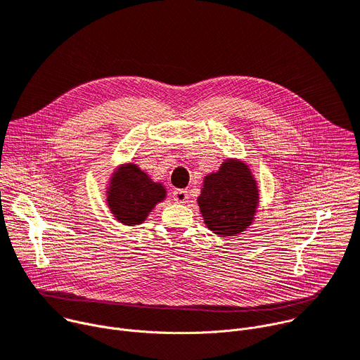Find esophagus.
Listing matches in <instances>:
<instances>
[{"label": "esophagus", "mask_w": 360, "mask_h": 360, "mask_svg": "<svg viewBox=\"0 0 360 360\" xmlns=\"http://www.w3.org/2000/svg\"><path fill=\"white\" fill-rule=\"evenodd\" d=\"M174 201L178 204H186L188 202V191L186 189L174 191Z\"/></svg>", "instance_id": "esophagus-1"}]
</instances>
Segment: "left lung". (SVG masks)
<instances>
[{
    "label": "left lung",
    "mask_w": 360,
    "mask_h": 360,
    "mask_svg": "<svg viewBox=\"0 0 360 360\" xmlns=\"http://www.w3.org/2000/svg\"><path fill=\"white\" fill-rule=\"evenodd\" d=\"M198 205L214 234L231 237L245 231L258 205L257 182L250 168L241 160L226 159L217 172L204 178Z\"/></svg>",
    "instance_id": "1"
}]
</instances>
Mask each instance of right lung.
<instances>
[{
	"label": "right lung",
	"mask_w": 360,
	"mask_h": 360,
	"mask_svg": "<svg viewBox=\"0 0 360 360\" xmlns=\"http://www.w3.org/2000/svg\"><path fill=\"white\" fill-rule=\"evenodd\" d=\"M165 197L167 191L162 184L153 182L135 163H127L110 181L108 205L119 222L136 225Z\"/></svg>",
	"instance_id": "obj_1"
}]
</instances>
